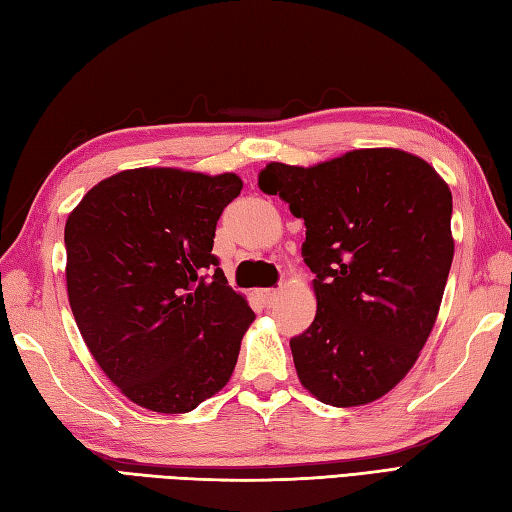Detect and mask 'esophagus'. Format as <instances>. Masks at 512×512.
<instances>
[{
    "mask_svg": "<svg viewBox=\"0 0 512 512\" xmlns=\"http://www.w3.org/2000/svg\"><path fill=\"white\" fill-rule=\"evenodd\" d=\"M257 297H259V301L264 303V306H273V303L279 299V288L257 290Z\"/></svg>",
    "mask_w": 512,
    "mask_h": 512,
    "instance_id": "1",
    "label": "esophagus"
}]
</instances>
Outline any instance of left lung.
I'll return each mask as SVG.
<instances>
[{"instance_id": "obj_1", "label": "left lung", "mask_w": 512, "mask_h": 512, "mask_svg": "<svg viewBox=\"0 0 512 512\" xmlns=\"http://www.w3.org/2000/svg\"><path fill=\"white\" fill-rule=\"evenodd\" d=\"M259 189L306 224L317 314L290 339L301 385L332 407L385 396L438 317L453 262L449 184L422 158L380 147L314 167L270 162Z\"/></svg>"}]
</instances>
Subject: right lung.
<instances>
[{
	"mask_svg": "<svg viewBox=\"0 0 512 512\" xmlns=\"http://www.w3.org/2000/svg\"><path fill=\"white\" fill-rule=\"evenodd\" d=\"M235 173L140 167L101 180L65 222V281L85 345L123 394L187 413L231 378L255 312L213 250Z\"/></svg>",
	"mask_w": 512,
	"mask_h": 512,
	"instance_id": "add662e5",
	"label": "right lung"
}]
</instances>
